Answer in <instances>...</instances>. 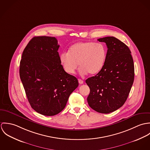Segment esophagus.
I'll list each match as a JSON object with an SVG mask.
<instances>
[{
	"label": "esophagus",
	"mask_w": 150,
	"mask_h": 150,
	"mask_svg": "<svg viewBox=\"0 0 150 150\" xmlns=\"http://www.w3.org/2000/svg\"><path fill=\"white\" fill-rule=\"evenodd\" d=\"M78 81H79V84H83V83H84V81H83L82 80H81V79H78Z\"/></svg>",
	"instance_id": "esophagus-1"
}]
</instances>
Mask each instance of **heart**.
Masks as SVG:
<instances>
[{"label": "heart", "instance_id": "b5f03b06", "mask_svg": "<svg viewBox=\"0 0 150 150\" xmlns=\"http://www.w3.org/2000/svg\"><path fill=\"white\" fill-rule=\"evenodd\" d=\"M107 57V48L102 43L80 42L71 45L68 52L60 55L59 60L64 71L73 74L80 67V73L94 75L104 66Z\"/></svg>", "mask_w": 150, "mask_h": 150}]
</instances>
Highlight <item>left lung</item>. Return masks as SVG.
<instances>
[{
  "mask_svg": "<svg viewBox=\"0 0 150 150\" xmlns=\"http://www.w3.org/2000/svg\"><path fill=\"white\" fill-rule=\"evenodd\" d=\"M98 40L106 44L107 57L102 69L86 80L90 88L87 101L95 111L108 114L126 102L134 81V64L128 47L118 39L109 36Z\"/></svg>",
  "mask_w": 150,
  "mask_h": 150,
  "instance_id": "left-lung-1",
  "label": "left lung"
}]
</instances>
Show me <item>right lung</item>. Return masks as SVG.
I'll use <instances>...</instances> for the list:
<instances>
[{
  "label": "right lung",
  "mask_w": 150,
  "mask_h": 150,
  "mask_svg": "<svg viewBox=\"0 0 150 150\" xmlns=\"http://www.w3.org/2000/svg\"><path fill=\"white\" fill-rule=\"evenodd\" d=\"M59 45L54 37L33 38L25 48L20 76L32 108L44 115L58 114L77 88L76 77L67 73L60 63Z\"/></svg>",
  "instance_id": "add662e5"
}]
</instances>
